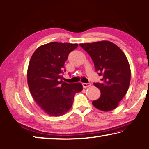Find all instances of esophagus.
<instances>
[{
	"label": "esophagus",
	"instance_id": "1",
	"mask_svg": "<svg viewBox=\"0 0 149 149\" xmlns=\"http://www.w3.org/2000/svg\"><path fill=\"white\" fill-rule=\"evenodd\" d=\"M82 85H83V88H86V87H88V86H91V83H82Z\"/></svg>",
	"mask_w": 149,
	"mask_h": 149
}]
</instances>
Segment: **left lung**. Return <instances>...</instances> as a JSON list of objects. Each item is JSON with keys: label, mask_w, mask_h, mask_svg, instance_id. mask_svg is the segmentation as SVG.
Returning <instances> with one entry per match:
<instances>
[{"label": "left lung", "mask_w": 149, "mask_h": 149, "mask_svg": "<svg viewBox=\"0 0 149 149\" xmlns=\"http://www.w3.org/2000/svg\"><path fill=\"white\" fill-rule=\"evenodd\" d=\"M79 45L88 53L95 70L102 77L100 83H94L101 95L93 101V105L103 111L115 109L126 94L130 82V68L126 55L117 45L109 41Z\"/></svg>", "instance_id": "1"}]
</instances>
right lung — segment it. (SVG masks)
Masks as SVG:
<instances>
[{
    "label": "right lung",
    "mask_w": 149,
    "mask_h": 149,
    "mask_svg": "<svg viewBox=\"0 0 149 149\" xmlns=\"http://www.w3.org/2000/svg\"><path fill=\"white\" fill-rule=\"evenodd\" d=\"M77 44L51 42L34 51L29 62L27 81L31 95L40 107L51 116L63 115L72 107L75 94L83 90L81 83L63 80L64 63Z\"/></svg>",
    "instance_id": "1"
}]
</instances>
